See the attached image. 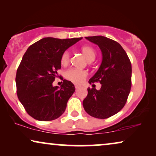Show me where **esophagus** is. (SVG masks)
Listing matches in <instances>:
<instances>
[{
	"mask_svg": "<svg viewBox=\"0 0 156 156\" xmlns=\"http://www.w3.org/2000/svg\"><path fill=\"white\" fill-rule=\"evenodd\" d=\"M80 85H79V84H75V88H76V89H79V88H80Z\"/></svg>",
	"mask_w": 156,
	"mask_h": 156,
	"instance_id": "esophagus-1",
	"label": "esophagus"
}]
</instances>
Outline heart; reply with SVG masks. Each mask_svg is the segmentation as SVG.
<instances>
[{"label": "heart", "mask_w": 156, "mask_h": 156, "mask_svg": "<svg viewBox=\"0 0 156 156\" xmlns=\"http://www.w3.org/2000/svg\"><path fill=\"white\" fill-rule=\"evenodd\" d=\"M82 52L88 59L89 62H92L95 59L97 56V52L94 49L90 46H84L82 48ZM70 52L69 50H65L61 55L60 62L62 65L66 66L69 62ZM88 75V72L86 70H82L76 68H70L65 72V77L67 80L75 83H81L84 81Z\"/></svg>", "instance_id": "1"}]
</instances>
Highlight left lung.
I'll list each match as a JSON object with an SVG mask.
<instances>
[{
  "label": "left lung",
  "instance_id": "left-lung-1",
  "mask_svg": "<svg viewBox=\"0 0 156 156\" xmlns=\"http://www.w3.org/2000/svg\"><path fill=\"white\" fill-rule=\"evenodd\" d=\"M97 44L102 53V62L90 84L100 82L99 90L88 88L83 101L87 114L97 119H107L122 109L131 88V63L126 52L118 42L104 36L85 37Z\"/></svg>",
  "mask_w": 156,
  "mask_h": 156
}]
</instances>
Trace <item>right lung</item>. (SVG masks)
I'll return each mask as SVG.
<instances>
[{
	"instance_id": "1",
	"label": "right lung",
	"mask_w": 156,
	"mask_h": 156,
	"mask_svg": "<svg viewBox=\"0 0 156 156\" xmlns=\"http://www.w3.org/2000/svg\"><path fill=\"white\" fill-rule=\"evenodd\" d=\"M82 38H42L23 55L16 73L17 95L27 114L36 120H55L65 112L75 87L66 80L60 87H53L52 83L61 69L62 54Z\"/></svg>"
}]
</instances>
